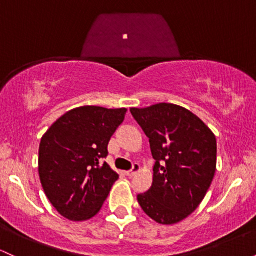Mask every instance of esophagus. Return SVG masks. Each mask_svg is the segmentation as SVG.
Returning a JSON list of instances; mask_svg holds the SVG:
<instances>
[{"mask_svg": "<svg viewBox=\"0 0 256 256\" xmlns=\"http://www.w3.org/2000/svg\"><path fill=\"white\" fill-rule=\"evenodd\" d=\"M140 170V164H137V162H134L132 165V169L126 171V176H128V178H132L134 174L137 172V171Z\"/></svg>", "mask_w": 256, "mask_h": 256, "instance_id": "1", "label": "esophagus"}]
</instances>
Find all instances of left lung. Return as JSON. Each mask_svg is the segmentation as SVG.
Returning <instances> with one entry per match:
<instances>
[{
  "instance_id": "1",
  "label": "left lung",
  "mask_w": 256,
  "mask_h": 256,
  "mask_svg": "<svg viewBox=\"0 0 256 256\" xmlns=\"http://www.w3.org/2000/svg\"><path fill=\"white\" fill-rule=\"evenodd\" d=\"M130 112L150 138L156 160L152 187L137 200L156 222L178 224L198 208L212 184L215 134L196 115L176 104L159 103Z\"/></svg>"
}]
</instances>
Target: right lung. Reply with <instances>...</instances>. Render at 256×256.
<instances>
[{"label":"right lung","mask_w":256,"mask_h":256,"mask_svg":"<svg viewBox=\"0 0 256 256\" xmlns=\"http://www.w3.org/2000/svg\"><path fill=\"white\" fill-rule=\"evenodd\" d=\"M128 109L96 106L60 116L41 138L38 174L47 198L72 221L94 218L119 178L103 159Z\"/></svg>","instance_id":"obj_1"}]
</instances>
